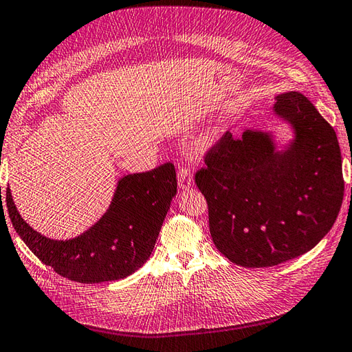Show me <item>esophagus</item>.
Here are the masks:
<instances>
[{
	"mask_svg": "<svg viewBox=\"0 0 352 352\" xmlns=\"http://www.w3.org/2000/svg\"><path fill=\"white\" fill-rule=\"evenodd\" d=\"M193 186V177L190 174V170L187 168H182L178 170V187L182 190L190 189Z\"/></svg>",
	"mask_w": 352,
	"mask_h": 352,
	"instance_id": "1",
	"label": "esophagus"
}]
</instances>
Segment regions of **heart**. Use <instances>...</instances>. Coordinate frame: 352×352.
<instances>
[{
  "instance_id": "b5f03b06",
  "label": "heart",
  "mask_w": 352,
  "mask_h": 352,
  "mask_svg": "<svg viewBox=\"0 0 352 352\" xmlns=\"http://www.w3.org/2000/svg\"><path fill=\"white\" fill-rule=\"evenodd\" d=\"M216 136H217V133H213V135L207 136V138H206V141L202 142V146L199 148V151H201V153H202V151H206V150H207V146H210L211 144H213V141L216 139Z\"/></svg>"
}]
</instances>
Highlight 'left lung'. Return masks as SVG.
Instances as JSON below:
<instances>
[{"label":"left lung","instance_id":"1","mask_svg":"<svg viewBox=\"0 0 352 352\" xmlns=\"http://www.w3.org/2000/svg\"><path fill=\"white\" fill-rule=\"evenodd\" d=\"M273 116L291 138L228 132L195 182L208 202L210 234L231 263L273 267L314 249L336 222L343 199L338 136L307 97H277Z\"/></svg>","mask_w":352,"mask_h":352}]
</instances>
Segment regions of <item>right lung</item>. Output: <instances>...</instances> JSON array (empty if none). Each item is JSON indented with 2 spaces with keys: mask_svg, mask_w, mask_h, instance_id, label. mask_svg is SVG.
Returning <instances> with one entry per match:
<instances>
[{
  "mask_svg": "<svg viewBox=\"0 0 352 352\" xmlns=\"http://www.w3.org/2000/svg\"><path fill=\"white\" fill-rule=\"evenodd\" d=\"M175 195L173 163L120 177L104 214L69 240L49 239L32 230L16 208L10 187L6 204L14 231L43 264L70 280L102 283L124 279L148 261Z\"/></svg>",
  "mask_w": 352,
  "mask_h": 352,
  "instance_id": "add662e5",
  "label": "right lung"
}]
</instances>
